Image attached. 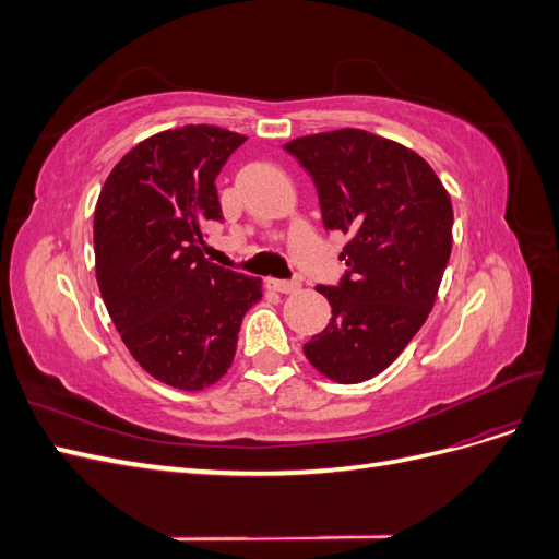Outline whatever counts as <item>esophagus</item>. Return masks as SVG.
I'll return each mask as SVG.
<instances>
[{"mask_svg":"<svg viewBox=\"0 0 559 559\" xmlns=\"http://www.w3.org/2000/svg\"><path fill=\"white\" fill-rule=\"evenodd\" d=\"M267 286L280 294H296L300 289V282L298 280H270Z\"/></svg>","mask_w":559,"mask_h":559,"instance_id":"34e87169","label":"esophagus"}]
</instances>
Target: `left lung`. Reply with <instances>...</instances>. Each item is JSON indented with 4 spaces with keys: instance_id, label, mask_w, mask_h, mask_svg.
<instances>
[{
    "instance_id": "8db88e82",
    "label": "left lung",
    "mask_w": 559,
    "mask_h": 559,
    "mask_svg": "<svg viewBox=\"0 0 559 559\" xmlns=\"http://www.w3.org/2000/svg\"><path fill=\"white\" fill-rule=\"evenodd\" d=\"M284 151L314 186L326 230H343L347 270L319 284L326 329L302 345L326 378H376L425 324L452 251V202L415 151L366 130L308 134Z\"/></svg>"
}]
</instances>
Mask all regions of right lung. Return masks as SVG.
<instances>
[{
  "mask_svg": "<svg viewBox=\"0 0 559 559\" xmlns=\"http://www.w3.org/2000/svg\"><path fill=\"white\" fill-rule=\"evenodd\" d=\"M247 138L183 126L140 142L97 198L95 273L109 317L156 380L198 392L226 376L261 282L205 259L224 222L216 177Z\"/></svg>",
  "mask_w": 559,
  "mask_h": 559,
  "instance_id": "add662e5",
  "label": "right lung"
}]
</instances>
